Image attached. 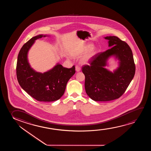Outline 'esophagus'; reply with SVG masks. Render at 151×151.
Listing matches in <instances>:
<instances>
[{
    "label": "esophagus",
    "instance_id": "34e87169",
    "mask_svg": "<svg viewBox=\"0 0 151 151\" xmlns=\"http://www.w3.org/2000/svg\"><path fill=\"white\" fill-rule=\"evenodd\" d=\"M75 68H76V70L77 72H79V71H81V68H80L79 66H78V65H77V66H76Z\"/></svg>",
    "mask_w": 151,
    "mask_h": 151
}]
</instances>
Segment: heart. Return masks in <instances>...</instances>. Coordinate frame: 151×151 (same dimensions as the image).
<instances>
[{"label":"heart","instance_id":"heart-1","mask_svg":"<svg viewBox=\"0 0 151 151\" xmlns=\"http://www.w3.org/2000/svg\"><path fill=\"white\" fill-rule=\"evenodd\" d=\"M93 47L94 45L93 44H87L83 48H81L79 52H76V55L79 56V55H81L83 54H86L87 52H88L81 59V62L83 63H86L91 59V58L97 54V49L94 47L93 48Z\"/></svg>","mask_w":151,"mask_h":151}]
</instances>
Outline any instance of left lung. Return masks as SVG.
<instances>
[{
  "label": "left lung",
  "instance_id": "obj_1",
  "mask_svg": "<svg viewBox=\"0 0 151 151\" xmlns=\"http://www.w3.org/2000/svg\"><path fill=\"white\" fill-rule=\"evenodd\" d=\"M108 40L105 52L95 55L90 60V65H84L85 87L87 95L96 101L119 99L126 91L135 74L132 51L126 42L116 36L104 37ZM114 56L119 60L118 68L113 72L105 68L107 60Z\"/></svg>",
  "mask_w": 151,
  "mask_h": 151
}]
</instances>
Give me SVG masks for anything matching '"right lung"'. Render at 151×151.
<instances>
[{"label": "right lung", "mask_w": 151, "mask_h": 151, "mask_svg": "<svg viewBox=\"0 0 151 151\" xmlns=\"http://www.w3.org/2000/svg\"><path fill=\"white\" fill-rule=\"evenodd\" d=\"M39 35L32 37L19 52L17 65V81L22 88L38 101L50 102L60 99L63 95L69 79L75 73V68H64L57 63L47 72H36L31 68L28 54L36 40L49 37Z\"/></svg>", "instance_id": "right-lung-1"}]
</instances>
